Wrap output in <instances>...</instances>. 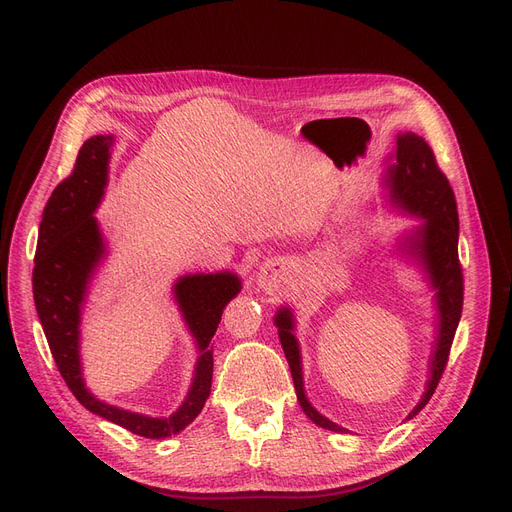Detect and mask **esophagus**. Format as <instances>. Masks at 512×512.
<instances>
[{
    "label": "esophagus",
    "instance_id": "obj_1",
    "mask_svg": "<svg viewBox=\"0 0 512 512\" xmlns=\"http://www.w3.org/2000/svg\"><path fill=\"white\" fill-rule=\"evenodd\" d=\"M288 276V263L284 259H270L259 270V284L265 290L276 288Z\"/></svg>",
    "mask_w": 512,
    "mask_h": 512
}]
</instances>
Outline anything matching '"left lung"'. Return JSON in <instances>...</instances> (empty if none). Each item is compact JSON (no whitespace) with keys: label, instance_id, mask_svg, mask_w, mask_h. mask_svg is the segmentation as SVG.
<instances>
[{"label":"left lung","instance_id":"obj_1","mask_svg":"<svg viewBox=\"0 0 512 512\" xmlns=\"http://www.w3.org/2000/svg\"><path fill=\"white\" fill-rule=\"evenodd\" d=\"M394 164L386 172V186L390 188L392 201L405 211L417 215L423 224L405 238L402 251L413 255L427 272L429 282L436 290L438 305V340L432 357V375H429L427 388L419 400V405L409 413L407 419L415 417L436 392L442 373L448 363L450 346L454 340L456 326L463 313V267L459 261V211H456V199L450 188L446 174L440 170L436 155L427 141L415 132L398 134ZM278 336L284 348L286 361L290 365L294 390L301 402L305 415L319 427L330 432H346L344 427L319 415L303 390V371H301V351L299 342L294 338V319L288 307H282L276 313Z\"/></svg>","mask_w":512,"mask_h":512}]
</instances>
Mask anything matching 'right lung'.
<instances>
[{
  "label": "right lung",
  "mask_w": 512,
  "mask_h": 512,
  "mask_svg": "<svg viewBox=\"0 0 512 512\" xmlns=\"http://www.w3.org/2000/svg\"><path fill=\"white\" fill-rule=\"evenodd\" d=\"M112 145V134H97L85 141L72 174L51 193L39 226L33 297L53 361L80 405L132 434L159 440L182 432L205 407L213 375L211 338L218 330L224 307L240 292V280L230 272H220L184 276L174 284V299L199 346L193 386L174 415L155 419L130 413L105 405L85 388L78 357L80 307L85 303L95 267L105 255V242L93 211L107 184Z\"/></svg>",
  "instance_id": "1"
}]
</instances>
